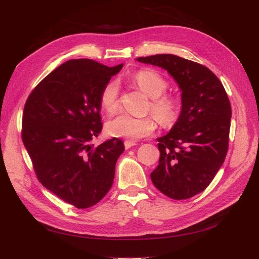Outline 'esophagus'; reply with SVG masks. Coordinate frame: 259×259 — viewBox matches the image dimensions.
Masks as SVG:
<instances>
[{"mask_svg": "<svg viewBox=\"0 0 259 259\" xmlns=\"http://www.w3.org/2000/svg\"><path fill=\"white\" fill-rule=\"evenodd\" d=\"M134 146H136V143H135V142H131V140H125V142H124V147H125V149H130V148L134 147Z\"/></svg>", "mask_w": 259, "mask_h": 259, "instance_id": "34e87169", "label": "esophagus"}]
</instances>
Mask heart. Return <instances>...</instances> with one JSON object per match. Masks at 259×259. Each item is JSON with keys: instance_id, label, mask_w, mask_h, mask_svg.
Wrapping results in <instances>:
<instances>
[{"instance_id": "heart-1", "label": "heart", "mask_w": 259, "mask_h": 259, "mask_svg": "<svg viewBox=\"0 0 259 259\" xmlns=\"http://www.w3.org/2000/svg\"><path fill=\"white\" fill-rule=\"evenodd\" d=\"M139 90L151 98L148 111L151 112L158 122L165 127H170L178 121L180 104L176 97L165 95L168 83L165 77L153 69H142L133 75ZM101 108L107 113H114L119 108V86L115 82L108 83L99 96ZM156 121L153 116L135 117L127 113H121L106 123V131L112 137L136 140L153 134Z\"/></svg>"}]
</instances>
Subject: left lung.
<instances>
[{
	"mask_svg": "<svg viewBox=\"0 0 259 259\" xmlns=\"http://www.w3.org/2000/svg\"><path fill=\"white\" fill-rule=\"evenodd\" d=\"M174 77L182 91V111L165 136L158 138L159 165L153 185L168 198L189 199L210 184L228 151L231 106L218 77L205 66L176 55L137 58Z\"/></svg>",
	"mask_w": 259,
	"mask_h": 259,
	"instance_id": "1",
	"label": "left lung"
}]
</instances>
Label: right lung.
I'll use <instances>...</instances> for the list:
<instances>
[{"mask_svg":"<svg viewBox=\"0 0 259 259\" xmlns=\"http://www.w3.org/2000/svg\"><path fill=\"white\" fill-rule=\"evenodd\" d=\"M122 67L68 60L35 86L23 109L21 137L37 179L76 208L95 205L110 190L124 151L119 138L91 145L103 130L100 93Z\"/></svg>","mask_w":259,"mask_h":259,"instance_id":"obj_1","label":"right lung"}]
</instances>
